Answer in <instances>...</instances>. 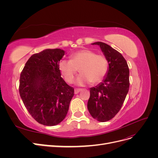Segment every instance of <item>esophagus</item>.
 I'll list each match as a JSON object with an SVG mask.
<instances>
[{"instance_id":"34e87169","label":"esophagus","mask_w":158,"mask_h":158,"mask_svg":"<svg viewBox=\"0 0 158 158\" xmlns=\"http://www.w3.org/2000/svg\"><path fill=\"white\" fill-rule=\"evenodd\" d=\"M82 91V89H74V94H78L80 92H81Z\"/></svg>"}]
</instances>
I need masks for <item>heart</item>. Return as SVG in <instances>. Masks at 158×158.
Returning <instances> with one entry per match:
<instances>
[{
  "instance_id": "1",
  "label": "heart",
  "mask_w": 158,
  "mask_h": 158,
  "mask_svg": "<svg viewBox=\"0 0 158 158\" xmlns=\"http://www.w3.org/2000/svg\"><path fill=\"white\" fill-rule=\"evenodd\" d=\"M108 60L104 55L83 49L70 55V60H61L59 69L66 82L72 84L78 70L81 75L76 80V84L84 85L89 83L97 84L105 78L108 70Z\"/></svg>"
}]
</instances>
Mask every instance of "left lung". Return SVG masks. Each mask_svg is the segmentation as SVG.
Instances as JSON below:
<instances>
[{
    "instance_id": "8db88e82",
    "label": "left lung",
    "mask_w": 158,
    "mask_h": 158,
    "mask_svg": "<svg viewBox=\"0 0 158 158\" xmlns=\"http://www.w3.org/2000/svg\"><path fill=\"white\" fill-rule=\"evenodd\" d=\"M92 45L100 47L106 57L109 69L103 82L90 88L88 109L91 115L99 122L111 120L120 111L129 89V69L123 56L102 42Z\"/></svg>"
}]
</instances>
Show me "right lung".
Returning <instances> with one entry per match:
<instances>
[{
  "instance_id": "right-lung-1",
  "label": "right lung",
  "mask_w": 158,
  "mask_h": 158,
  "mask_svg": "<svg viewBox=\"0 0 158 158\" xmlns=\"http://www.w3.org/2000/svg\"><path fill=\"white\" fill-rule=\"evenodd\" d=\"M65 51L47 49L33 54L23 67L19 92L27 110L41 125L55 126L68 113L74 90L61 77L59 64Z\"/></svg>"
}]
</instances>
